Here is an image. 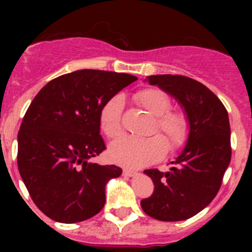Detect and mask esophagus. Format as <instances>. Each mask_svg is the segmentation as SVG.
<instances>
[{
    "label": "esophagus",
    "instance_id": "34e87169",
    "mask_svg": "<svg viewBox=\"0 0 252 252\" xmlns=\"http://www.w3.org/2000/svg\"><path fill=\"white\" fill-rule=\"evenodd\" d=\"M123 174L126 176H133L136 175V171L132 170V168H124V170H123Z\"/></svg>",
    "mask_w": 252,
    "mask_h": 252
}]
</instances>
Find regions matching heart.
<instances>
[{"instance_id":"heart-1","label":"heart","mask_w":252,"mask_h":252,"mask_svg":"<svg viewBox=\"0 0 252 252\" xmlns=\"http://www.w3.org/2000/svg\"><path fill=\"white\" fill-rule=\"evenodd\" d=\"M136 102L145 108L150 115L156 116L152 132L158 136L136 138L123 136L114 141L108 148V156L119 165L130 168H138L157 161L165 153V145L168 150L179 148L188 136V120L182 112L168 111L170 100L163 91L158 89H145L134 95ZM122 96H114L102 107L99 114L100 129L107 137H118L122 133Z\"/></svg>"}]
</instances>
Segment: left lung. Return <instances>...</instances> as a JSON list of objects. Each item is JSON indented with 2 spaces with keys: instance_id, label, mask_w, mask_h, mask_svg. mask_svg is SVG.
Instances as JSON below:
<instances>
[{
  "instance_id": "left-lung-1",
  "label": "left lung",
  "mask_w": 252,
  "mask_h": 252,
  "mask_svg": "<svg viewBox=\"0 0 252 252\" xmlns=\"http://www.w3.org/2000/svg\"><path fill=\"white\" fill-rule=\"evenodd\" d=\"M146 81L179 103L188 120V137L168 171H144L154 191L141 200V208L159 221H183L209 205L221 187L231 158L229 115L207 86L192 78L157 74Z\"/></svg>"
}]
</instances>
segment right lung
I'll return each mask as SVG.
<instances>
[{"mask_svg":"<svg viewBox=\"0 0 252 252\" xmlns=\"http://www.w3.org/2000/svg\"><path fill=\"white\" fill-rule=\"evenodd\" d=\"M136 80L76 70L49 81L30 104L18 132V168L33 203L53 221L81 222L104 205L107 182L122 168L93 161L106 149L99 114Z\"/></svg>","mask_w":252,"mask_h":252,"instance_id":"right-lung-1","label":"right lung"}]
</instances>
